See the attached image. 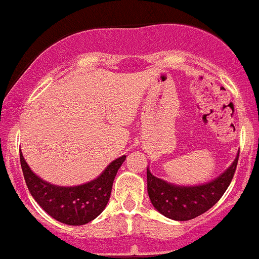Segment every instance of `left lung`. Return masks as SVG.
Segmentation results:
<instances>
[{"label": "left lung", "mask_w": 259, "mask_h": 259, "mask_svg": "<svg viewBox=\"0 0 259 259\" xmlns=\"http://www.w3.org/2000/svg\"><path fill=\"white\" fill-rule=\"evenodd\" d=\"M239 155L231 167L220 177L200 186H176L153 176L148 169V193L158 212L176 221H189L203 214L214 205L227 187L236 170Z\"/></svg>", "instance_id": "1"}]
</instances>
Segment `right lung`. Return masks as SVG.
<instances>
[{"instance_id": "add662e5", "label": "right lung", "mask_w": 259, "mask_h": 259, "mask_svg": "<svg viewBox=\"0 0 259 259\" xmlns=\"http://www.w3.org/2000/svg\"><path fill=\"white\" fill-rule=\"evenodd\" d=\"M124 159L125 155L115 159L94 181L79 186L61 187L34 175L20 153L21 169L30 195L47 214L72 226L89 224L105 209L114 179Z\"/></svg>"}]
</instances>
